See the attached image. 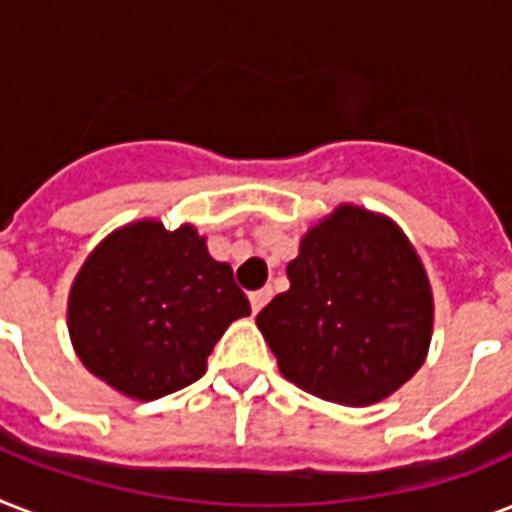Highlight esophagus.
Returning a JSON list of instances; mask_svg holds the SVG:
<instances>
[{
	"label": "esophagus",
	"mask_w": 512,
	"mask_h": 512,
	"mask_svg": "<svg viewBox=\"0 0 512 512\" xmlns=\"http://www.w3.org/2000/svg\"><path fill=\"white\" fill-rule=\"evenodd\" d=\"M271 287H263V289H257V292H252V295H249V305H252V311L255 313H260L265 308V303H268V300H271Z\"/></svg>",
	"instance_id": "esophagus-1"
}]
</instances>
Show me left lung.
Segmentation results:
<instances>
[{"label":"left lung","instance_id":"obj_1","mask_svg":"<svg viewBox=\"0 0 512 512\" xmlns=\"http://www.w3.org/2000/svg\"><path fill=\"white\" fill-rule=\"evenodd\" d=\"M289 289L257 313L279 372L342 406L393 396L425 364L433 289L388 215L340 204L311 225L287 265Z\"/></svg>","mask_w":512,"mask_h":512}]
</instances>
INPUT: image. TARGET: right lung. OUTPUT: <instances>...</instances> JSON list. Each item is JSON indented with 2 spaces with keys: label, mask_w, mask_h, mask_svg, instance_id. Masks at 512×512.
<instances>
[{
  "label": "right lung",
  "mask_w": 512,
  "mask_h": 512,
  "mask_svg": "<svg viewBox=\"0 0 512 512\" xmlns=\"http://www.w3.org/2000/svg\"><path fill=\"white\" fill-rule=\"evenodd\" d=\"M247 295L228 263L209 255L191 223L167 231L143 217L92 249L68 292V335L98 380L138 401H154L207 372V356Z\"/></svg>",
  "instance_id": "add662e5"
}]
</instances>
